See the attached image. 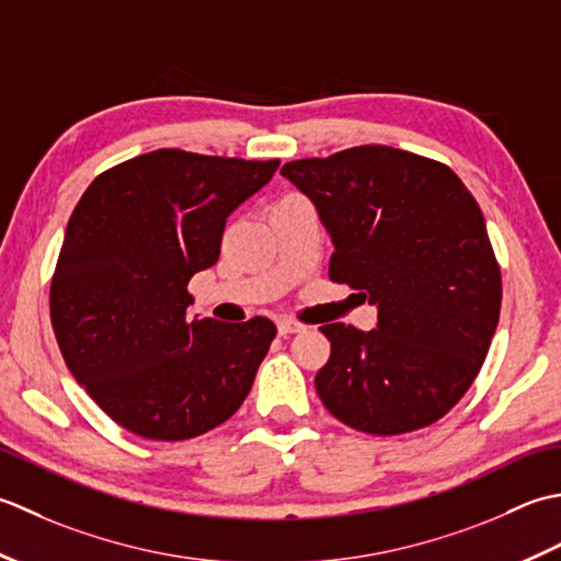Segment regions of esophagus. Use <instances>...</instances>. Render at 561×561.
Here are the masks:
<instances>
[{
	"mask_svg": "<svg viewBox=\"0 0 561 561\" xmlns=\"http://www.w3.org/2000/svg\"><path fill=\"white\" fill-rule=\"evenodd\" d=\"M305 327L300 322H293V319H278V334L280 336H290L297 334V331H302Z\"/></svg>",
	"mask_w": 561,
	"mask_h": 561,
	"instance_id": "34e87169",
	"label": "esophagus"
}]
</instances>
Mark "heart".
Wrapping results in <instances>:
<instances>
[{"instance_id": "b5f03b06", "label": "heart", "mask_w": 561, "mask_h": 561, "mask_svg": "<svg viewBox=\"0 0 561 561\" xmlns=\"http://www.w3.org/2000/svg\"><path fill=\"white\" fill-rule=\"evenodd\" d=\"M288 198H293V196H288ZM280 201H285V198H280Z\"/></svg>"}]
</instances>
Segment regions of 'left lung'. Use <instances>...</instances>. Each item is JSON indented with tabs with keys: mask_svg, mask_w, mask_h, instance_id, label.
I'll list each match as a JSON object with an SVG mask.
<instances>
[{
	"mask_svg": "<svg viewBox=\"0 0 561 561\" xmlns=\"http://www.w3.org/2000/svg\"><path fill=\"white\" fill-rule=\"evenodd\" d=\"M280 174L334 242L329 278L377 305V329L324 324L331 356L314 377L346 426L399 436L436 424L470 390L501 312V271L484 215L436 159L360 145L295 159Z\"/></svg>",
	"mask_w": 561,
	"mask_h": 561,
	"instance_id": "obj_1",
	"label": "left lung"
}]
</instances>
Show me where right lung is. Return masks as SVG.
Returning <instances> with one entry per match:
<instances>
[{"instance_id": "1", "label": "right lung", "mask_w": 561, "mask_h": 561, "mask_svg": "<svg viewBox=\"0 0 561 561\" xmlns=\"http://www.w3.org/2000/svg\"><path fill=\"white\" fill-rule=\"evenodd\" d=\"M278 164L154 150L106 169L79 198L50 322L75 380L135 436L196 438L254 385L276 324L191 319L188 280L215 264L227 217Z\"/></svg>"}]
</instances>
